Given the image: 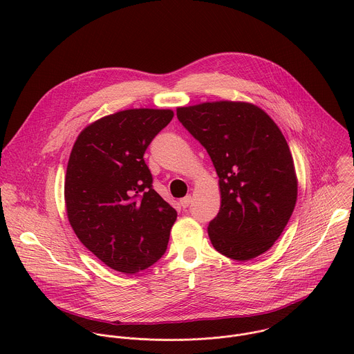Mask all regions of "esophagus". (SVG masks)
<instances>
[{"label": "esophagus", "mask_w": 354, "mask_h": 354, "mask_svg": "<svg viewBox=\"0 0 354 354\" xmlns=\"http://www.w3.org/2000/svg\"><path fill=\"white\" fill-rule=\"evenodd\" d=\"M180 206L183 207V209H186V207H189L190 206V203H192V196L189 194V196H186V197H183V198H180Z\"/></svg>", "instance_id": "esophagus-1"}]
</instances>
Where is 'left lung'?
Returning a JSON list of instances; mask_svg holds the SVG:
<instances>
[{
    "label": "left lung",
    "mask_w": 354,
    "mask_h": 354,
    "mask_svg": "<svg viewBox=\"0 0 354 354\" xmlns=\"http://www.w3.org/2000/svg\"><path fill=\"white\" fill-rule=\"evenodd\" d=\"M176 116L206 148L220 178L221 207L209 223L213 246L235 261L259 257L281 235L297 200L284 136L261 108L245 102L178 108Z\"/></svg>",
    "instance_id": "left-lung-1"
}]
</instances>
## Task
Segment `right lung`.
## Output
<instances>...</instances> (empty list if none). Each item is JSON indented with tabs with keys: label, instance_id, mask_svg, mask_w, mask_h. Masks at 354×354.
I'll return each instance as SVG.
<instances>
[{
	"label": "right lung",
	"instance_id": "add662e5",
	"mask_svg": "<svg viewBox=\"0 0 354 354\" xmlns=\"http://www.w3.org/2000/svg\"><path fill=\"white\" fill-rule=\"evenodd\" d=\"M169 109H129L85 127L67 165L64 197L78 239L109 268L137 273L165 254L176 210L154 190L144 153Z\"/></svg>",
	"mask_w": 354,
	"mask_h": 354
}]
</instances>
